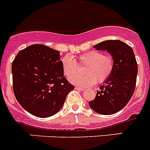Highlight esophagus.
Returning a JSON list of instances; mask_svg holds the SVG:
<instances>
[{
  "label": "esophagus",
  "mask_w": 150,
  "mask_h": 150,
  "mask_svg": "<svg viewBox=\"0 0 150 150\" xmlns=\"http://www.w3.org/2000/svg\"><path fill=\"white\" fill-rule=\"evenodd\" d=\"M75 89H76V90H80V91H83V90H84V88H82V87L76 86V87H75Z\"/></svg>",
  "instance_id": "obj_1"
}]
</instances>
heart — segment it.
I'll use <instances>...</instances> for the list:
<instances>
[{
    "instance_id": "b5f03b06",
    "label": "heart",
    "mask_w": 150,
    "mask_h": 150,
    "mask_svg": "<svg viewBox=\"0 0 150 150\" xmlns=\"http://www.w3.org/2000/svg\"><path fill=\"white\" fill-rule=\"evenodd\" d=\"M79 64H86L83 69V75L76 74V64L71 55H66L62 59L63 72L66 76H71L69 81L82 88H88L95 84L107 80L110 76L114 69V61L110 55L98 51H88L82 54L78 58ZM74 76H73L72 75Z\"/></svg>"
}]
</instances>
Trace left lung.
I'll return each mask as SVG.
<instances>
[{"label": "left lung", "mask_w": 150, "mask_h": 150, "mask_svg": "<svg viewBox=\"0 0 150 150\" xmlns=\"http://www.w3.org/2000/svg\"><path fill=\"white\" fill-rule=\"evenodd\" d=\"M93 47L110 54L114 61V69L88 104L99 114H114L128 104L134 91L137 75L134 53L131 46L116 40L103 41Z\"/></svg>", "instance_id": "1"}]
</instances>
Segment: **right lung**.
Instances as JSON below:
<instances>
[{
	"label": "right lung",
	"instance_id": "obj_1",
	"mask_svg": "<svg viewBox=\"0 0 150 150\" xmlns=\"http://www.w3.org/2000/svg\"><path fill=\"white\" fill-rule=\"evenodd\" d=\"M60 52L42 44L21 50L12 64L13 91L24 109L37 117L53 116L74 89L64 76Z\"/></svg>",
	"mask_w": 150,
	"mask_h": 150
}]
</instances>
